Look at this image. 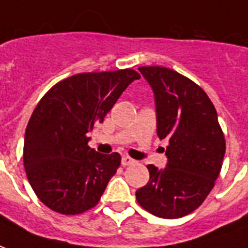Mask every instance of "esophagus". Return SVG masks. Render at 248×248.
I'll return each instance as SVG.
<instances>
[{
	"mask_svg": "<svg viewBox=\"0 0 248 248\" xmlns=\"http://www.w3.org/2000/svg\"><path fill=\"white\" fill-rule=\"evenodd\" d=\"M133 164H136V161L131 158V157L128 156H124L122 158V165L123 166H128V165H133Z\"/></svg>",
	"mask_w": 248,
	"mask_h": 248,
	"instance_id": "34e87169",
	"label": "esophagus"
}]
</instances>
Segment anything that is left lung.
<instances>
[{
	"label": "left lung",
	"mask_w": 248,
	"mask_h": 248,
	"mask_svg": "<svg viewBox=\"0 0 248 248\" xmlns=\"http://www.w3.org/2000/svg\"><path fill=\"white\" fill-rule=\"evenodd\" d=\"M155 93L157 135L168 139L166 168L148 165L149 182L136 200L166 219L190 214L205 201L219 176L226 142L206 92L190 79L160 66L139 67Z\"/></svg>",
	"instance_id": "1"
}]
</instances>
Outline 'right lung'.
<instances>
[{
    "label": "right lung",
    "mask_w": 248,
    "mask_h": 248,
    "mask_svg": "<svg viewBox=\"0 0 248 248\" xmlns=\"http://www.w3.org/2000/svg\"><path fill=\"white\" fill-rule=\"evenodd\" d=\"M137 79L131 68L78 74L38 103L25 132L23 165L32 190L51 210L75 216L100 201L122 157L91 149L88 136Z\"/></svg>",
    "instance_id": "obj_1"
}]
</instances>
